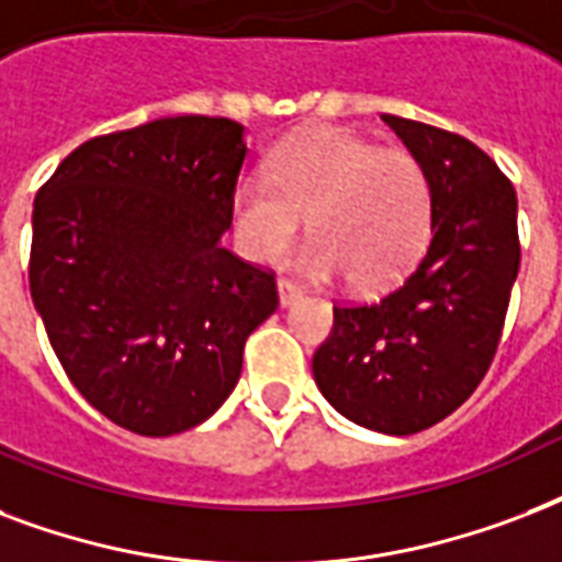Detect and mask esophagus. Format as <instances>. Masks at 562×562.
<instances>
[{
  "label": "esophagus",
  "instance_id": "obj_1",
  "mask_svg": "<svg viewBox=\"0 0 562 562\" xmlns=\"http://www.w3.org/2000/svg\"><path fill=\"white\" fill-rule=\"evenodd\" d=\"M299 295H302V286L293 284V281H286V278L278 281V302H281V307H290Z\"/></svg>",
  "mask_w": 562,
  "mask_h": 562
}]
</instances>
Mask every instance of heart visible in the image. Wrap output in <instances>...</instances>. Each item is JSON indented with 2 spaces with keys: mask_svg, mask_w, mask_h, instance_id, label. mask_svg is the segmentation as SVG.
<instances>
[{
  "mask_svg": "<svg viewBox=\"0 0 562 562\" xmlns=\"http://www.w3.org/2000/svg\"><path fill=\"white\" fill-rule=\"evenodd\" d=\"M304 216L313 237L295 255L304 276L342 272L355 290H386L428 246L434 187L411 151L319 128L278 146L269 176H240L232 199L237 246L260 263L290 246Z\"/></svg>",
  "mask_w": 562,
  "mask_h": 562,
  "instance_id": "obj_1",
  "label": "heart"
}]
</instances>
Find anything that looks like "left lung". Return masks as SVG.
<instances>
[{
	"mask_svg": "<svg viewBox=\"0 0 562 562\" xmlns=\"http://www.w3.org/2000/svg\"><path fill=\"white\" fill-rule=\"evenodd\" d=\"M434 187L419 267L369 304H334L313 378L334 411L407 437L454 413L484 381L519 276L516 190L460 134L384 114Z\"/></svg>",
	"mask_w": 562,
	"mask_h": 562,
	"instance_id": "8db88e82",
	"label": "left lung"
}]
</instances>
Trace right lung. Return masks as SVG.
Here are the masks:
<instances>
[{
	"label": "right lung",
	"mask_w": 562,
	"mask_h": 562,
	"mask_svg": "<svg viewBox=\"0 0 562 562\" xmlns=\"http://www.w3.org/2000/svg\"><path fill=\"white\" fill-rule=\"evenodd\" d=\"M243 125L167 116L81 143L37 190L29 286L60 367L140 437L202 425L240 381L276 276L228 249Z\"/></svg>",
	"instance_id": "obj_1"
}]
</instances>
